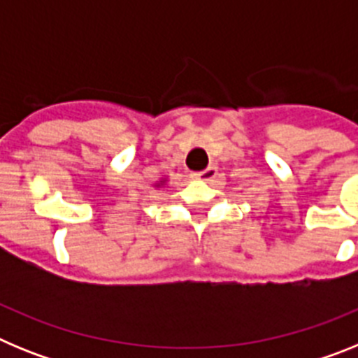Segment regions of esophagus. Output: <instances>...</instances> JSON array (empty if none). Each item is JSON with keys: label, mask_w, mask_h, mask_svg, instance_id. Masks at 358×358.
I'll list each match as a JSON object with an SVG mask.
<instances>
[{"label": "esophagus", "mask_w": 358, "mask_h": 358, "mask_svg": "<svg viewBox=\"0 0 358 358\" xmlns=\"http://www.w3.org/2000/svg\"><path fill=\"white\" fill-rule=\"evenodd\" d=\"M217 176H218L217 166H208L206 170H201V172L192 173V177H194V179H199V181H206V182L213 181Z\"/></svg>", "instance_id": "obj_1"}]
</instances>
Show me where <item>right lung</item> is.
<instances>
[{"mask_svg": "<svg viewBox=\"0 0 358 358\" xmlns=\"http://www.w3.org/2000/svg\"><path fill=\"white\" fill-rule=\"evenodd\" d=\"M161 182H164V181H161ZM156 186H161V185H156Z\"/></svg>", "mask_w": 358, "mask_h": 358, "instance_id": "1", "label": "right lung"}]
</instances>
